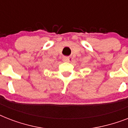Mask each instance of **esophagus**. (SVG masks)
<instances>
[{
  "instance_id": "esophagus-1",
  "label": "esophagus",
  "mask_w": 128,
  "mask_h": 128,
  "mask_svg": "<svg viewBox=\"0 0 128 128\" xmlns=\"http://www.w3.org/2000/svg\"><path fill=\"white\" fill-rule=\"evenodd\" d=\"M62 60L64 61V62H70V58L69 57H64Z\"/></svg>"
}]
</instances>
